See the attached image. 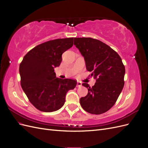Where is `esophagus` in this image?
<instances>
[{
	"label": "esophagus",
	"mask_w": 148,
	"mask_h": 148,
	"mask_svg": "<svg viewBox=\"0 0 148 148\" xmlns=\"http://www.w3.org/2000/svg\"><path fill=\"white\" fill-rule=\"evenodd\" d=\"M82 86V83L78 81L77 82V88H79V87H81Z\"/></svg>",
	"instance_id": "esophagus-1"
}]
</instances>
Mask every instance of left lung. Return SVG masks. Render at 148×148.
Instances as JSON below:
<instances>
[{"mask_svg": "<svg viewBox=\"0 0 148 148\" xmlns=\"http://www.w3.org/2000/svg\"><path fill=\"white\" fill-rule=\"evenodd\" d=\"M74 45L78 49L88 71L96 83L88 88V95L80 98L82 108L92 114L109 110L117 101L124 86L125 66L118 53L99 40L91 38H75Z\"/></svg>", "mask_w": 148, "mask_h": 148, "instance_id": "8db88e82", "label": "left lung"}]
</instances>
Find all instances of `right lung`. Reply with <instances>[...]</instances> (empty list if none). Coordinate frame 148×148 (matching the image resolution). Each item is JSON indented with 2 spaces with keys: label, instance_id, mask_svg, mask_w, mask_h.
Returning <instances> with one entry per match:
<instances>
[{
  "label": "right lung",
  "instance_id": "add662e5",
  "mask_svg": "<svg viewBox=\"0 0 148 148\" xmlns=\"http://www.w3.org/2000/svg\"><path fill=\"white\" fill-rule=\"evenodd\" d=\"M73 45V38L57 39L39 44L29 51L20 65L21 86L30 102L38 110L51 112L64 105L66 94L77 82L57 78L62 55Z\"/></svg>",
  "mask_w": 148,
  "mask_h": 148
}]
</instances>
